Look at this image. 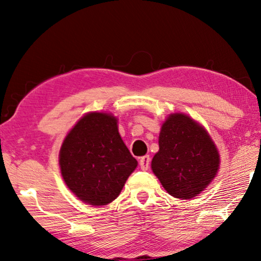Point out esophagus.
<instances>
[{
  "label": "esophagus",
  "mask_w": 261,
  "mask_h": 261,
  "mask_svg": "<svg viewBox=\"0 0 261 261\" xmlns=\"http://www.w3.org/2000/svg\"><path fill=\"white\" fill-rule=\"evenodd\" d=\"M140 167H141L142 170H148V168L150 166V158L148 155L146 156H142L141 159H140Z\"/></svg>",
  "instance_id": "1"
}]
</instances>
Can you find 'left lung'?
Returning a JSON list of instances; mask_svg holds the SVG:
<instances>
[{
    "mask_svg": "<svg viewBox=\"0 0 261 261\" xmlns=\"http://www.w3.org/2000/svg\"><path fill=\"white\" fill-rule=\"evenodd\" d=\"M159 147L151 170L176 198L196 197L217 174V148L206 130L186 114H171L164 121Z\"/></svg>",
    "mask_w": 261,
    "mask_h": 261,
    "instance_id": "1",
    "label": "left lung"
}]
</instances>
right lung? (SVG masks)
<instances>
[{
	"instance_id": "1",
	"label": "right lung",
	"mask_w": 261,
	"mask_h": 261,
	"mask_svg": "<svg viewBox=\"0 0 261 261\" xmlns=\"http://www.w3.org/2000/svg\"><path fill=\"white\" fill-rule=\"evenodd\" d=\"M59 164L67 188L83 202L99 206L118 197L138 161L119 134L117 119L93 112L67 134Z\"/></svg>"
}]
</instances>
